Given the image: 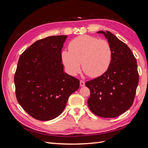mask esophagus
<instances>
[{"label":"esophagus","instance_id":"1","mask_svg":"<svg viewBox=\"0 0 148 148\" xmlns=\"http://www.w3.org/2000/svg\"><path fill=\"white\" fill-rule=\"evenodd\" d=\"M79 83H80V86H85V83H84V82L83 81V80H81V81H80V82H79Z\"/></svg>","mask_w":148,"mask_h":148}]
</instances>
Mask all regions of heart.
Returning <instances> with one entry per match:
<instances>
[{
    "mask_svg": "<svg viewBox=\"0 0 148 148\" xmlns=\"http://www.w3.org/2000/svg\"><path fill=\"white\" fill-rule=\"evenodd\" d=\"M69 50L62 52L61 57L70 75H76L82 69L91 78L100 77L109 69L112 60V49L110 43L88 35L73 39Z\"/></svg>",
    "mask_w": 148,
    "mask_h": 148,
    "instance_id": "obj_1",
    "label": "heart"
}]
</instances>
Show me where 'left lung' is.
Instances as JSON below:
<instances>
[{"instance_id": "8db88e82", "label": "left lung", "mask_w": 148, "mask_h": 148, "mask_svg": "<svg viewBox=\"0 0 148 148\" xmlns=\"http://www.w3.org/2000/svg\"><path fill=\"white\" fill-rule=\"evenodd\" d=\"M104 34L112 49V60L106 73L85 84L90 90L89 109L101 117L114 118L133 104L139 81L137 62L127 44L110 31Z\"/></svg>"}]
</instances>
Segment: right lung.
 <instances>
[{"label": "right lung", "mask_w": 148, "mask_h": 148, "mask_svg": "<svg viewBox=\"0 0 148 148\" xmlns=\"http://www.w3.org/2000/svg\"><path fill=\"white\" fill-rule=\"evenodd\" d=\"M66 35L49 36L34 42L20 56L14 77L16 96L33 118L47 121L64 111L79 81L64 72L61 57Z\"/></svg>", "instance_id": "1"}]
</instances>
